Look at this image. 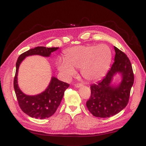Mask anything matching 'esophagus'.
I'll return each mask as SVG.
<instances>
[{"instance_id":"34e87169","label":"esophagus","mask_w":146,"mask_h":146,"mask_svg":"<svg viewBox=\"0 0 146 146\" xmlns=\"http://www.w3.org/2000/svg\"><path fill=\"white\" fill-rule=\"evenodd\" d=\"M74 87H76V88H80V87H83V84H80V83H78V84H74Z\"/></svg>"}]
</instances>
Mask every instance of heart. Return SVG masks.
I'll return each mask as SVG.
<instances>
[{"label":"heart","mask_w":146,"mask_h":146,"mask_svg":"<svg viewBox=\"0 0 146 146\" xmlns=\"http://www.w3.org/2000/svg\"><path fill=\"white\" fill-rule=\"evenodd\" d=\"M111 48L106 44L81 45L70 47L65 52V59L58 62V68L62 76L69 80L80 69L82 76L89 81L103 77L112 61Z\"/></svg>","instance_id":"obj_1"}]
</instances>
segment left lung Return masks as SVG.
Instances as JSON below:
<instances>
[{
    "label": "left lung",
    "instance_id": "1",
    "mask_svg": "<svg viewBox=\"0 0 146 146\" xmlns=\"http://www.w3.org/2000/svg\"><path fill=\"white\" fill-rule=\"evenodd\" d=\"M114 62L106 76L98 84L91 85V97L87 102L89 111L94 116L107 118L123 110L128 104L134 76L131 63L126 54L114 46ZM121 74L122 81L112 84L113 77Z\"/></svg>",
    "mask_w": 146,
    "mask_h": 146
}]
</instances>
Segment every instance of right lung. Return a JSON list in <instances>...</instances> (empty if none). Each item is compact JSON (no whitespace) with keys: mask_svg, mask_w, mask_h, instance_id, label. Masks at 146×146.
Segmentation results:
<instances>
[{"mask_svg":"<svg viewBox=\"0 0 146 146\" xmlns=\"http://www.w3.org/2000/svg\"><path fill=\"white\" fill-rule=\"evenodd\" d=\"M59 47H36L21 54L16 62V71L14 80V88L19 105L21 110L29 116L44 119L53 115L60 105L65 91L68 88L69 84L52 76L47 88L40 94L29 96L23 93L18 85L17 76L19 66L26 57L31 55H40L48 57L51 53Z\"/></svg>","mask_w":146,"mask_h":146,"instance_id":"obj_1","label":"right lung"}]
</instances>
